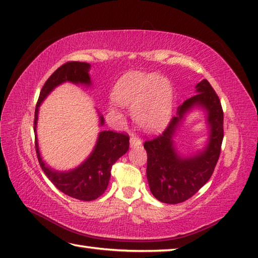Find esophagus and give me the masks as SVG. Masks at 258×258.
<instances>
[{"instance_id":"1","label":"esophagus","mask_w":258,"mask_h":258,"mask_svg":"<svg viewBox=\"0 0 258 258\" xmlns=\"http://www.w3.org/2000/svg\"><path fill=\"white\" fill-rule=\"evenodd\" d=\"M142 145V140L138 137V136L133 135L130 137V146L131 147H135V146H140Z\"/></svg>"}]
</instances>
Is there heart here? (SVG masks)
<instances>
[{"mask_svg":"<svg viewBox=\"0 0 258 258\" xmlns=\"http://www.w3.org/2000/svg\"><path fill=\"white\" fill-rule=\"evenodd\" d=\"M171 86L162 76L134 71L116 82L112 98L121 105H134L136 119L143 128L158 130L172 112Z\"/></svg>","mask_w":258,"mask_h":258,"instance_id":"1","label":"heart"}]
</instances>
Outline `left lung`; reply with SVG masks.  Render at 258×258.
Listing matches in <instances>:
<instances>
[{"label": "left lung", "mask_w": 258, "mask_h": 258, "mask_svg": "<svg viewBox=\"0 0 258 258\" xmlns=\"http://www.w3.org/2000/svg\"><path fill=\"white\" fill-rule=\"evenodd\" d=\"M196 87L198 93L178 106L176 116H173L162 135L144 144L150 191L158 201L168 205H177L193 197L210 179L220 156L223 111L219 96L207 80ZM194 106L207 111L209 140L202 152L182 158L174 150L172 137L183 115Z\"/></svg>", "instance_id": "8db88e82"}]
</instances>
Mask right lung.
Returning <instances> with one entry per match:
<instances>
[{
  "label": "right lung",
  "instance_id": "add662e5",
  "mask_svg": "<svg viewBox=\"0 0 258 258\" xmlns=\"http://www.w3.org/2000/svg\"><path fill=\"white\" fill-rule=\"evenodd\" d=\"M90 67V64L83 61H67L52 73L40 91L35 111V124H33L36 135V153L43 173L59 191L81 201L95 200L104 193L110 181L112 165L128 152L129 136L111 130L101 131L93 152L84 163L70 172H58L43 163L38 148L36 128L39 106L46 96L56 86L64 82L91 85ZM103 116L100 115V125H103Z\"/></svg>",
  "mask_w": 258,
  "mask_h": 258
}]
</instances>
